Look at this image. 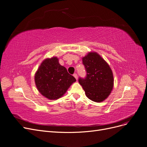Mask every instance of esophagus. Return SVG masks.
<instances>
[{
	"label": "esophagus",
	"instance_id": "obj_1",
	"mask_svg": "<svg viewBox=\"0 0 147 147\" xmlns=\"http://www.w3.org/2000/svg\"><path fill=\"white\" fill-rule=\"evenodd\" d=\"M73 75H74V77L75 78V79L77 80H78V75L75 73V74H74Z\"/></svg>",
	"mask_w": 147,
	"mask_h": 147
}]
</instances>
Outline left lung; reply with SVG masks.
Segmentation results:
<instances>
[{"label":"left lung","mask_w":147,"mask_h":147,"mask_svg":"<svg viewBox=\"0 0 147 147\" xmlns=\"http://www.w3.org/2000/svg\"><path fill=\"white\" fill-rule=\"evenodd\" d=\"M86 77L79 78L86 95L90 100L100 102L105 100L113 87V75L108 63L96 52H89L83 58Z\"/></svg>","instance_id":"obj_1"}]
</instances>
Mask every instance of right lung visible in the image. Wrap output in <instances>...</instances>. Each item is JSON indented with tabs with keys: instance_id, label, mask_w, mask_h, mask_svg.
<instances>
[{
	"instance_id": "1",
	"label": "right lung",
	"mask_w": 147,
	"mask_h": 147,
	"mask_svg": "<svg viewBox=\"0 0 147 147\" xmlns=\"http://www.w3.org/2000/svg\"><path fill=\"white\" fill-rule=\"evenodd\" d=\"M76 79L61 66L57 57L46 58L35 74V83L39 92L50 100L61 98Z\"/></svg>"
}]
</instances>
